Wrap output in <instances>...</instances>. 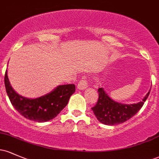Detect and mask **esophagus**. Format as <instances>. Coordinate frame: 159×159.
I'll list each match as a JSON object with an SVG mask.
<instances>
[{
  "label": "esophagus",
  "instance_id": "esophagus-1",
  "mask_svg": "<svg viewBox=\"0 0 159 159\" xmlns=\"http://www.w3.org/2000/svg\"><path fill=\"white\" fill-rule=\"evenodd\" d=\"M77 87L78 89H79V90H84V89L87 88L88 87V82H87V78L85 77L82 78L79 82H78Z\"/></svg>",
  "mask_w": 159,
  "mask_h": 159
}]
</instances>
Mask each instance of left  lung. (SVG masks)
<instances>
[{"instance_id": "1", "label": "left lung", "mask_w": 159, "mask_h": 159, "mask_svg": "<svg viewBox=\"0 0 159 159\" xmlns=\"http://www.w3.org/2000/svg\"><path fill=\"white\" fill-rule=\"evenodd\" d=\"M98 92L97 103L91 107V109L100 123L105 125H114L123 123L134 116L143 107L150 90L147 93L141 102L132 105H124L114 102L109 97L102 88H98Z\"/></svg>"}]
</instances>
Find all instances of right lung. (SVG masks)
Returning a JSON list of instances; mask_svg holds the SVG:
<instances>
[{
	"label": "right lung",
	"mask_w": 159,
	"mask_h": 159,
	"mask_svg": "<svg viewBox=\"0 0 159 159\" xmlns=\"http://www.w3.org/2000/svg\"><path fill=\"white\" fill-rule=\"evenodd\" d=\"M7 93L12 106L19 114L33 121L46 122L56 117L66 106L70 96L75 91V84L60 85L50 93L37 98H27L19 96L11 87L7 76L4 75Z\"/></svg>",
	"instance_id": "1"
}]
</instances>
